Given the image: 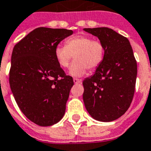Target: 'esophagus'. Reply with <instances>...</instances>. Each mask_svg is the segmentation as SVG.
Instances as JSON below:
<instances>
[{
    "instance_id": "34e87169",
    "label": "esophagus",
    "mask_w": 151,
    "mask_h": 151,
    "mask_svg": "<svg viewBox=\"0 0 151 151\" xmlns=\"http://www.w3.org/2000/svg\"><path fill=\"white\" fill-rule=\"evenodd\" d=\"M73 82L75 84L81 83V79H78V78H73Z\"/></svg>"
}]
</instances>
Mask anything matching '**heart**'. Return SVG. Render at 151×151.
<instances>
[{
  "label": "heart",
  "mask_w": 151,
  "mask_h": 151,
  "mask_svg": "<svg viewBox=\"0 0 151 151\" xmlns=\"http://www.w3.org/2000/svg\"><path fill=\"white\" fill-rule=\"evenodd\" d=\"M55 56L61 67L67 68L71 61L74 62L69 70L73 77L84 75L86 70H94L102 64L105 57L103 42L86 35H79L68 39L65 46H57Z\"/></svg>",
  "instance_id": "1"
}]
</instances>
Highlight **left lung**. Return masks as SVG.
Returning a JSON list of instances; mask_svg holds the SVG:
<instances>
[{"label": "left lung", "mask_w": 151, "mask_h": 151, "mask_svg": "<svg viewBox=\"0 0 151 151\" xmlns=\"http://www.w3.org/2000/svg\"><path fill=\"white\" fill-rule=\"evenodd\" d=\"M105 47L104 60L83 81V101L93 119L113 121L123 116L133 100L137 63L129 40L109 27L85 28Z\"/></svg>", "instance_id": "1"}]
</instances>
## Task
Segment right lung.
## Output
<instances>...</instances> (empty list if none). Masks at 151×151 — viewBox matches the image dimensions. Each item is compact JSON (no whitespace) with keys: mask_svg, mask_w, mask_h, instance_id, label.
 <instances>
[{"mask_svg":"<svg viewBox=\"0 0 151 151\" xmlns=\"http://www.w3.org/2000/svg\"><path fill=\"white\" fill-rule=\"evenodd\" d=\"M73 34L64 28L38 27L15 45L9 84L16 102L25 116L37 125L60 121L73 86L56 61L55 47Z\"/></svg>","mask_w":151,"mask_h":151,"instance_id":"right-lung-1","label":"right lung"}]
</instances>
